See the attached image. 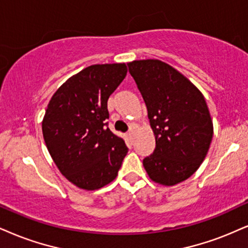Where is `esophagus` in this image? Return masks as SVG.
<instances>
[{
    "mask_svg": "<svg viewBox=\"0 0 248 248\" xmlns=\"http://www.w3.org/2000/svg\"><path fill=\"white\" fill-rule=\"evenodd\" d=\"M127 136H129V138L132 140L133 138H134V130L133 129H131L129 132H127Z\"/></svg>",
    "mask_w": 248,
    "mask_h": 248,
    "instance_id": "obj_1",
    "label": "esophagus"
}]
</instances>
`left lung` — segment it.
I'll use <instances>...</instances> for the list:
<instances>
[{
    "instance_id": "left-lung-1",
    "label": "left lung",
    "mask_w": 248,
    "mask_h": 248,
    "mask_svg": "<svg viewBox=\"0 0 248 248\" xmlns=\"http://www.w3.org/2000/svg\"><path fill=\"white\" fill-rule=\"evenodd\" d=\"M127 65L147 107L156 141L143 167L161 185L184 182L199 169L213 139L206 100L187 78L162 61H133Z\"/></svg>"
}]
</instances>
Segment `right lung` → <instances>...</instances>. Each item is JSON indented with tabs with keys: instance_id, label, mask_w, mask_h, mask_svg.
I'll use <instances>...</instances> for the list:
<instances>
[{
	"instance_id": "obj_1",
	"label": "right lung",
	"mask_w": 248,
	"mask_h": 248,
	"mask_svg": "<svg viewBox=\"0 0 248 248\" xmlns=\"http://www.w3.org/2000/svg\"><path fill=\"white\" fill-rule=\"evenodd\" d=\"M127 72L125 63L94 64L55 92L42 133L61 173L79 188L94 191L117 176L127 147L107 127L109 96Z\"/></svg>"
}]
</instances>
